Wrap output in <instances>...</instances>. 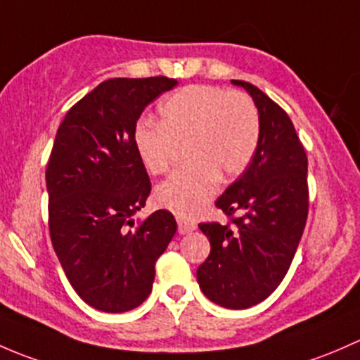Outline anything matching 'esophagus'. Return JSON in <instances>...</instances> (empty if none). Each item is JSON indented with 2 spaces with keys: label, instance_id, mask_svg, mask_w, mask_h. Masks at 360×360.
Returning a JSON list of instances; mask_svg holds the SVG:
<instances>
[{
  "label": "esophagus",
  "instance_id": "obj_1",
  "mask_svg": "<svg viewBox=\"0 0 360 360\" xmlns=\"http://www.w3.org/2000/svg\"><path fill=\"white\" fill-rule=\"evenodd\" d=\"M192 231H195V224H191V221H185L179 218V234H191Z\"/></svg>",
  "mask_w": 360,
  "mask_h": 360
}]
</instances>
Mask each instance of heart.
Wrapping results in <instances>:
<instances>
[{
	"mask_svg": "<svg viewBox=\"0 0 360 360\" xmlns=\"http://www.w3.org/2000/svg\"><path fill=\"white\" fill-rule=\"evenodd\" d=\"M158 123L136 126L133 146L150 175H162L185 147L191 165L155 188V202L181 218L195 217L214 198L220 176L243 175L257 153L260 117L243 91L192 84L159 105Z\"/></svg>",
	"mask_w": 360,
	"mask_h": 360,
	"instance_id": "obj_1",
	"label": "heart"
}]
</instances>
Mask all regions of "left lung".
I'll return each mask as SVG.
<instances>
[{
    "label": "left lung",
    "mask_w": 360,
    "mask_h": 360,
    "mask_svg": "<svg viewBox=\"0 0 360 360\" xmlns=\"http://www.w3.org/2000/svg\"><path fill=\"white\" fill-rule=\"evenodd\" d=\"M232 84L253 98L260 140L246 172L217 201L234 214L232 225H199L211 251L198 283L207 300L240 310L272 295L290 269L309 214V161L290 116L253 84Z\"/></svg>",
    "instance_id": "1"
}]
</instances>
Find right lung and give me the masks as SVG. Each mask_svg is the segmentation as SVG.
Returning <instances> with one entry per match:
<instances>
[{"label": "right lung", "instance_id": "add662e5", "mask_svg": "<svg viewBox=\"0 0 360 360\" xmlns=\"http://www.w3.org/2000/svg\"><path fill=\"white\" fill-rule=\"evenodd\" d=\"M175 86L165 76L107 79L57 129L46 168L51 244L74 291L102 312H128L146 302L155 260L176 232L166 210L133 218L150 194L133 146L136 121Z\"/></svg>", "mask_w": 360, "mask_h": 360}]
</instances>
